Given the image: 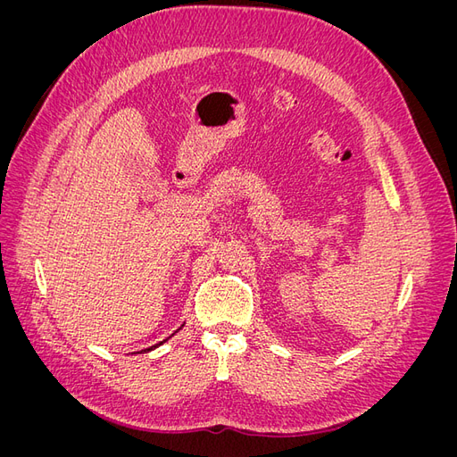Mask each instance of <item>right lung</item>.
<instances>
[{
  "instance_id": "right-lung-1",
  "label": "right lung",
  "mask_w": 457,
  "mask_h": 457,
  "mask_svg": "<svg viewBox=\"0 0 457 457\" xmlns=\"http://www.w3.org/2000/svg\"><path fill=\"white\" fill-rule=\"evenodd\" d=\"M179 329H181V328H179ZM168 339H170V337H168ZM168 339H163V341H160L158 345H154V347H150V349H145V353H146V351H152V349H156V347H160V345H163V343H165V341H168ZM141 353H143V351H141Z\"/></svg>"
}]
</instances>
